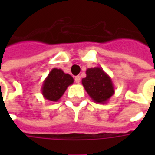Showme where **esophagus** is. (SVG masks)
<instances>
[{"label": "esophagus", "mask_w": 155, "mask_h": 155, "mask_svg": "<svg viewBox=\"0 0 155 155\" xmlns=\"http://www.w3.org/2000/svg\"><path fill=\"white\" fill-rule=\"evenodd\" d=\"M74 81H75V83H80L81 82V76H79V75H77V76H75L74 77Z\"/></svg>", "instance_id": "1"}]
</instances>
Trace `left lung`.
Here are the masks:
<instances>
[{
	"label": "left lung",
	"instance_id": "obj_1",
	"mask_svg": "<svg viewBox=\"0 0 155 155\" xmlns=\"http://www.w3.org/2000/svg\"><path fill=\"white\" fill-rule=\"evenodd\" d=\"M82 84L90 97L100 104H105L114 94V84L110 75L101 67L88 68Z\"/></svg>",
	"mask_w": 155,
	"mask_h": 155
}]
</instances>
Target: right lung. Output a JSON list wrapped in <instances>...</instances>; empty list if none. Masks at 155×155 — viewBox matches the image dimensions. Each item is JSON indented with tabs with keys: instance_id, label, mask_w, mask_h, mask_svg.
<instances>
[{
	"instance_id": "obj_1",
	"label": "right lung",
	"mask_w": 155,
	"mask_h": 155,
	"mask_svg": "<svg viewBox=\"0 0 155 155\" xmlns=\"http://www.w3.org/2000/svg\"><path fill=\"white\" fill-rule=\"evenodd\" d=\"M74 83L71 74H65L61 69L54 68L45 79L41 93L45 100L57 102L64 94L69 85Z\"/></svg>"
}]
</instances>
